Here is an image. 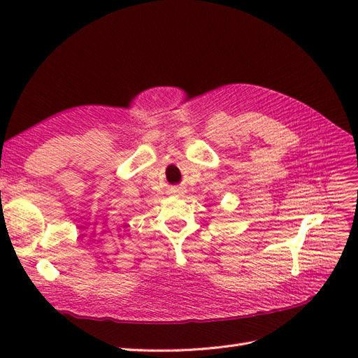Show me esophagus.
<instances>
[{
	"label": "esophagus",
	"instance_id": "obj_1",
	"mask_svg": "<svg viewBox=\"0 0 358 358\" xmlns=\"http://www.w3.org/2000/svg\"><path fill=\"white\" fill-rule=\"evenodd\" d=\"M176 191H179V189H176Z\"/></svg>",
	"mask_w": 358,
	"mask_h": 358
}]
</instances>
